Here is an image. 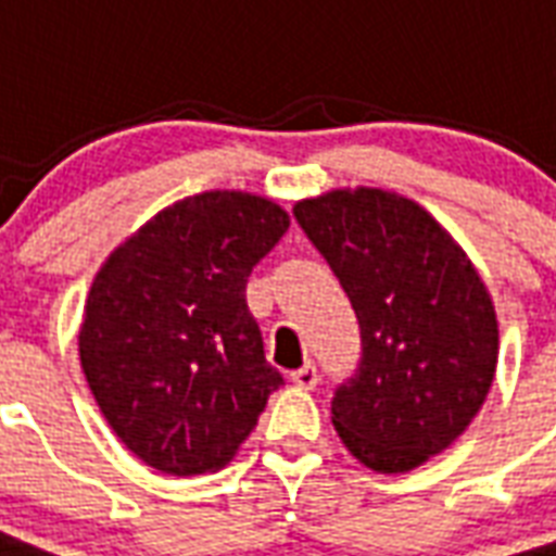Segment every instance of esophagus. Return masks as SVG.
<instances>
[{
	"mask_svg": "<svg viewBox=\"0 0 556 556\" xmlns=\"http://www.w3.org/2000/svg\"><path fill=\"white\" fill-rule=\"evenodd\" d=\"M290 379H293L295 388H302V391H314V388H317V382H319V372H317V367H314V364H305V367L293 370V376H290Z\"/></svg>",
	"mask_w": 556,
	"mask_h": 556,
	"instance_id": "34e87169",
	"label": "esophagus"
}]
</instances>
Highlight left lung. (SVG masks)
Wrapping results in <instances>:
<instances>
[{
	"label": "left lung",
	"instance_id": "8db88e82",
	"mask_svg": "<svg viewBox=\"0 0 556 556\" xmlns=\"http://www.w3.org/2000/svg\"><path fill=\"white\" fill-rule=\"evenodd\" d=\"M293 213L362 326V364L334 391L331 424L372 471H412L483 408L497 367L492 295L459 242L412 198L331 189Z\"/></svg>",
	"mask_w": 556,
	"mask_h": 556
}]
</instances>
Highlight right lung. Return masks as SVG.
Listing matches in <instances>:
<instances>
[{
    "mask_svg": "<svg viewBox=\"0 0 556 556\" xmlns=\"http://www.w3.org/2000/svg\"><path fill=\"white\" fill-rule=\"evenodd\" d=\"M287 228V210L263 194H189L94 275L79 362L112 432L150 468H225L283 384L263 355L245 283Z\"/></svg>",
    "mask_w": 556,
    "mask_h": 556,
    "instance_id": "obj_1",
    "label": "right lung"
}]
</instances>
